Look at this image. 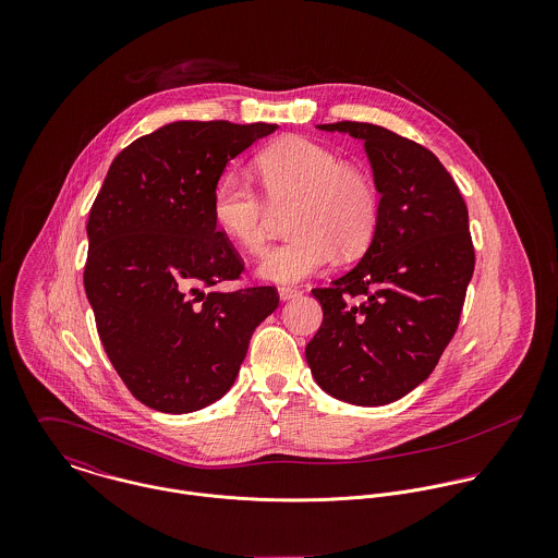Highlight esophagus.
Returning <instances> with one entry per match:
<instances>
[{"mask_svg": "<svg viewBox=\"0 0 558 558\" xmlns=\"http://www.w3.org/2000/svg\"><path fill=\"white\" fill-rule=\"evenodd\" d=\"M296 296H301V292L296 290V288H290V286H283V288H279V299L286 303V301H292V299H296Z\"/></svg>", "mask_w": 558, "mask_h": 558, "instance_id": "1", "label": "esophagus"}]
</instances>
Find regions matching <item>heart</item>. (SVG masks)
<instances>
[{
    "mask_svg": "<svg viewBox=\"0 0 558 558\" xmlns=\"http://www.w3.org/2000/svg\"><path fill=\"white\" fill-rule=\"evenodd\" d=\"M266 199L240 175H226L213 195L217 228L248 253H262L272 210L290 213L294 239L270 248L259 277L272 283H299L337 255L363 253L376 234L380 195L374 178L307 137H286L257 157Z\"/></svg>",
    "mask_w": 558,
    "mask_h": 558,
    "instance_id": "b5f03b06",
    "label": "heart"
}]
</instances>
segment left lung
<instances>
[{
  "mask_svg": "<svg viewBox=\"0 0 558 558\" xmlns=\"http://www.w3.org/2000/svg\"><path fill=\"white\" fill-rule=\"evenodd\" d=\"M318 129L363 142L380 219L361 262L312 290L324 318L305 356L330 398L385 405L427 380L458 328L475 270L469 210L423 146L367 122Z\"/></svg>",
  "mask_w": 558,
  "mask_h": 558,
  "instance_id": "left-lung-1",
  "label": "left lung"
}]
</instances>
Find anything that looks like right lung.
<instances>
[{
    "instance_id": "right-lung-1",
    "label": "right lung",
    "mask_w": 558,
    "mask_h": 558,
    "mask_svg": "<svg viewBox=\"0 0 558 558\" xmlns=\"http://www.w3.org/2000/svg\"><path fill=\"white\" fill-rule=\"evenodd\" d=\"M277 124L171 122L135 140L107 171L87 221L85 294L129 391L167 414L202 410L236 383L275 288L217 292L239 253L217 230L226 165Z\"/></svg>"
}]
</instances>
